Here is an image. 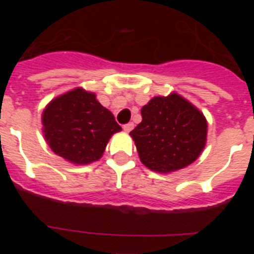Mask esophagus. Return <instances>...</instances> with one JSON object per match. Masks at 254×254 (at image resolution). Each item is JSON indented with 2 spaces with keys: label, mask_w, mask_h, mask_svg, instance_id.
<instances>
[{
  "label": "esophagus",
  "mask_w": 254,
  "mask_h": 254,
  "mask_svg": "<svg viewBox=\"0 0 254 254\" xmlns=\"http://www.w3.org/2000/svg\"><path fill=\"white\" fill-rule=\"evenodd\" d=\"M123 129H125L126 132H129V131H132V129H133V123H127V125H125L123 126Z\"/></svg>",
  "instance_id": "34e87169"
}]
</instances>
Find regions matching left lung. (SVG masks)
Listing matches in <instances>:
<instances>
[{"label":"left lung","mask_w":254,"mask_h":254,"mask_svg":"<svg viewBox=\"0 0 254 254\" xmlns=\"http://www.w3.org/2000/svg\"><path fill=\"white\" fill-rule=\"evenodd\" d=\"M142 122L129 132L142 164L169 173L193 163L205 147L207 122L177 94L155 96L141 109Z\"/></svg>","instance_id":"left-lung-1"}]
</instances>
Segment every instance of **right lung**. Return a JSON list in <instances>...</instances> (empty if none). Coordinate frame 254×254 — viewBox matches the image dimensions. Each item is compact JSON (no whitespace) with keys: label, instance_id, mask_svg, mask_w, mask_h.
Wrapping results in <instances>:
<instances>
[{"label":"right lung","instance_id":"1","mask_svg":"<svg viewBox=\"0 0 254 254\" xmlns=\"http://www.w3.org/2000/svg\"><path fill=\"white\" fill-rule=\"evenodd\" d=\"M42 118L51 149L75 164L102 158L112 134L122 129L95 95L82 89L58 96L49 103Z\"/></svg>","mask_w":254,"mask_h":254}]
</instances>
